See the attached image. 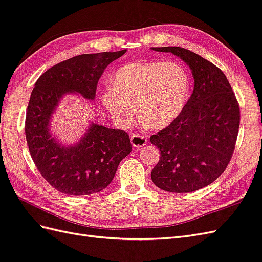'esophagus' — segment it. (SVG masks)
Wrapping results in <instances>:
<instances>
[{"label": "esophagus", "instance_id": "obj_1", "mask_svg": "<svg viewBox=\"0 0 262 262\" xmlns=\"http://www.w3.org/2000/svg\"><path fill=\"white\" fill-rule=\"evenodd\" d=\"M132 145L135 147V148H142L144 145L147 143V137L144 135H140V134H133L130 136Z\"/></svg>", "mask_w": 262, "mask_h": 262}]
</instances>
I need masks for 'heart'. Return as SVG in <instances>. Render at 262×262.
Returning a JSON list of instances; mask_svg holds the SVG:
<instances>
[{
    "label": "heart",
    "instance_id": "heart-1",
    "mask_svg": "<svg viewBox=\"0 0 262 262\" xmlns=\"http://www.w3.org/2000/svg\"><path fill=\"white\" fill-rule=\"evenodd\" d=\"M188 73L175 62H133L116 71L102 103L113 119L126 125L138 113L154 128L173 122L189 95Z\"/></svg>",
    "mask_w": 262,
    "mask_h": 262
}]
</instances>
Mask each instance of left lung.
Instances as JSON below:
<instances>
[{
  "mask_svg": "<svg viewBox=\"0 0 262 262\" xmlns=\"http://www.w3.org/2000/svg\"><path fill=\"white\" fill-rule=\"evenodd\" d=\"M152 50L172 53L188 64L195 89L180 115L150 136L160 151L151 180L166 191H195L213 183L230 163L240 125L239 103L223 71L211 62L177 46Z\"/></svg>",
  "mask_w": 262,
  "mask_h": 262,
  "instance_id": "obj_1",
  "label": "left lung"
}]
</instances>
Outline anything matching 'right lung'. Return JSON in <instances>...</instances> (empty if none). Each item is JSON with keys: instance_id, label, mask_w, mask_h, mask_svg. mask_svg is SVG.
I'll list each match as a JSON object with an SVG mask.
<instances>
[{"instance_id": "add662e5", "label": "right lung", "mask_w": 262, "mask_h": 262, "mask_svg": "<svg viewBox=\"0 0 262 262\" xmlns=\"http://www.w3.org/2000/svg\"><path fill=\"white\" fill-rule=\"evenodd\" d=\"M126 50L83 54L54 65L36 80L28 105L25 137L37 170L53 188L71 196L99 192L111 184L120 160L132 151L125 130L92 125L74 147H63L49 133L51 114L62 95L77 92L95 97L98 79Z\"/></svg>"}]
</instances>
